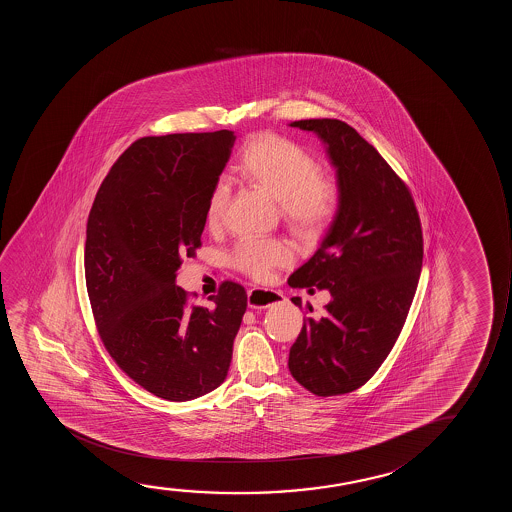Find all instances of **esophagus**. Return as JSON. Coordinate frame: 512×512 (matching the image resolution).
I'll return each instance as SVG.
<instances>
[{
  "mask_svg": "<svg viewBox=\"0 0 512 512\" xmlns=\"http://www.w3.org/2000/svg\"><path fill=\"white\" fill-rule=\"evenodd\" d=\"M285 301V297L276 290L269 288H252L248 292V308L250 309H267L274 304H281Z\"/></svg>",
  "mask_w": 512,
  "mask_h": 512,
  "instance_id": "1",
  "label": "esophagus"
}]
</instances>
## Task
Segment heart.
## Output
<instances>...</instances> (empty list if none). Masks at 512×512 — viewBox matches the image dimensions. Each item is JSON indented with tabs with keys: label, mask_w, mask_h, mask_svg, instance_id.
I'll list each match as a JSON object with an SVG mask.
<instances>
[{
	"label": "heart",
	"mask_w": 512,
	"mask_h": 512,
	"mask_svg": "<svg viewBox=\"0 0 512 512\" xmlns=\"http://www.w3.org/2000/svg\"><path fill=\"white\" fill-rule=\"evenodd\" d=\"M234 171L278 199L281 215L301 234L322 229L336 213L339 185L334 176L320 171L315 157L285 136L262 133L250 138L239 152ZM227 197V185L218 182L204 213L210 229H217L222 222ZM290 259L292 253L278 239H241L232 250L234 266L253 278H264L273 267Z\"/></svg>",
	"instance_id": "obj_1"
}]
</instances>
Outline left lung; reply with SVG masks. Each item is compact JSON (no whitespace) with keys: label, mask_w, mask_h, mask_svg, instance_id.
Listing matches in <instances>:
<instances>
[{"label":"left lung","mask_w":512,"mask_h":512,"mask_svg":"<svg viewBox=\"0 0 512 512\" xmlns=\"http://www.w3.org/2000/svg\"><path fill=\"white\" fill-rule=\"evenodd\" d=\"M290 126L322 140L339 185L322 243L288 278L290 287L332 295L325 315L306 318L288 355L295 381L330 397L365 385L392 351L420 280L423 236L406 183L353 127L337 119ZM292 302L302 308L301 297Z\"/></svg>","instance_id":"left-lung-1"}]
</instances>
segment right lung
Masks as SVG:
<instances>
[{"instance_id": "obj_1", "label": "right lung", "mask_w": 512, "mask_h": 512, "mask_svg": "<svg viewBox=\"0 0 512 512\" xmlns=\"http://www.w3.org/2000/svg\"><path fill=\"white\" fill-rule=\"evenodd\" d=\"M236 136L166 134L134 141L99 187L87 220L85 285L99 336L129 378L185 402L224 383L246 311L245 288L224 281L211 308L176 285L201 246L206 204Z\"/></svg>"}]
</instances>
